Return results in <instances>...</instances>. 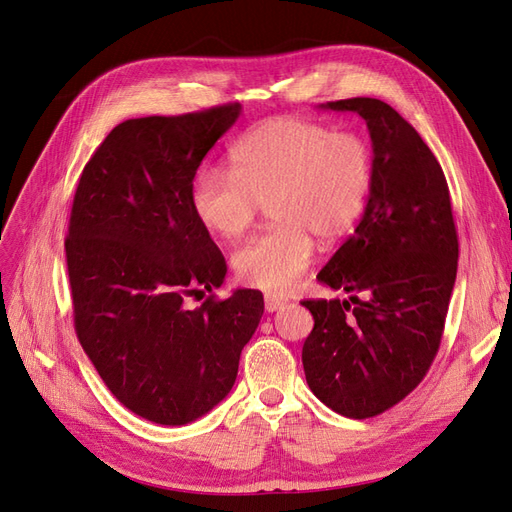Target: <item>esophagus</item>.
Here are the masks:
<instances>
[{"label": "esophagus", "mask_w": 512, "mask_h": 512, "mask_svg": "<svg viewBox=\"0 0 512 512\" xmlns=\"http://www.w3.org/2000/svg\"><path fill=\"white\" fill-rule=\"evenodd\" d=\"M287 304V300H283V298H278V295H272V293H268L266 298H263V306H266V310L268 312H276V310H280Z\"/></svg>", "instance_id": "1"}]
</instances>
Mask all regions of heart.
<instances>
[{
    "mask_svg": "<svg viewBox=\"0 0 512 512\" xmlns=\"http://www.w3.org/2000/svg\"><path fill=\"white\" fill-rule=\"evenodd\" d=\"M232 170L204 168L191 187V210L212 236L234 240L270 204L272 227L232 255L240 283L289 291L315 257V240L336 242L361 219L372 191L368 142L298 117H274L229 151Z\"/></svg>",
    "mask_w": 512,
    "mask_h": 512,
    "instance_id": "heart-1",
    "label": "heart"
}]
</instances>
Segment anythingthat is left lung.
Segmentation results:
<instances>
[{"label": "left lung", "mask_w": 512, "mask_h": 512, "mask_svg": "<svg viewBox=\"0 0 512 512\" xmlns=\"http://www.w3.org/2000/svg\"><path fill=\"white\" fill-rule=\"evenodd\" d=\"M319 108L366 121L374 178L364 217L317 274L351 298L302 302L315 319L302 364L325 406L368 419L404 400L430 370L459 244L447 178L415 127L374 97Z\"/></svg>", "instance_id": "1"}]
</instances>
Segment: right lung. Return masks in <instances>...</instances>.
<instances>
[{"label": "right lung", "mask_w": 512, "mask_h": 512, "mask_svg": "<svg viewBox=\"0 0 512 512\" xmlns=\"http://www.w3.org/2000/svg\"><path fill=\"white\" fill-rule=\"evenodd\" d=\"M240 104L114 127L82 170L65 257L74 327L123 406L159 425L200 419L232 391L263 295L223 285L225 259L191 210L202 159L240 117Z\"/></svg>", "instance_id": "right-lung-1"}]
</instances>
